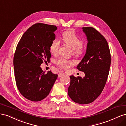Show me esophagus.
<instances>
[{"label": "esophagus", "mask_w": 126, "mask_h": 126, "mask_svg": "<svg viewBox=\"0 0 126 126\" xmlns=\"http://www.w3.org/2000/svg\"><path fill=\"white\" fill-rule=\"evenodd\" d=\"M64 75V73L63 72H61L60 73H59V74H58V77H62V76H63Z\"/></svg>", "instance_id": "obj_1"}]
</instances>
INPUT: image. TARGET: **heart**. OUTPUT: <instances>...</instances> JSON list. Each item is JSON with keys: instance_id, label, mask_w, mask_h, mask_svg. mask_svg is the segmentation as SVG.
Returning <instances> with one entry per match:
<instances>
[{"instance_id": "1", "label": "heart", "mask_w": 126, "mask_h": 126, "mask_svg": "<svg viewBox=\"0 0 126 126\" xmlns=\"http://www.w3.org/2000/svg\"><path fill=\"white\" fill-rule=\"evenodd\" d=\"M64 43L72 49L73 54L76 56L81 55L85 50V46L82 44V40L77 36L74 30H69L64 32L62 36ZM60 42L55 40L50 46V51L53 55H57L60 47ZM57 65L62 69H66L69 68V64H72L65 59L60 58L56 61Z\"/></svg>"}]
</instances>
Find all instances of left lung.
I'll list each match as a JSON object with an SVG mask.
<instances>
[{"label":"left lung","instance_id":"1","mask_svg":"<svg viewBox=\"0 0 126 126\" xmlns=\"http://www.w3.org/2000/svg\"><path fill=\"white\" fill-rule=\"evenodd\" d=\"M87 39L85 56L77 69L84 72L85 76H70L68 95L72 101L88 104L99 97L104 88L111 64V55L105 37L93 27H82Z\"/></svg>","mask_w":126,"mask_h":126}]
</instances>
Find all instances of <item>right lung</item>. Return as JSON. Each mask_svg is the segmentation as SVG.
<instances>
[{"label": "right lung", "mask_w": 126, "mask_h": 126, "mask_svg": "<svg viewBox=\"0 0 126 126\" xmlns=\"http://www.w3.org/2000/svg\"><path fill=\"white\" fill-rule=\"evenodd\" d=\"M56 26L42 23L26 30L14 57L15 77L19 91L25 98L39 101L49 94L58 77L51 71L45 74L40 66L50 60V46L55 39Z\"/></svg>", "instance_id": "obj_1"}]
</instances>
